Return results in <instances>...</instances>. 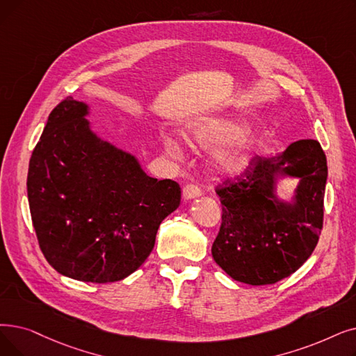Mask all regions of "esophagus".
<instances>
[{
  "label": "esophagus",
  "instance_id": "esophagus-1",
  "mask_svg": "<svg viewBox=\"0 0 356 356\" xmlns=\"http://www.w3.org/2000/svg\"><path fill=\"white\" fill-rule=\"evenodd\" d=\"M200 195H202V189H200L197 184L189 183L183 188V197L184 199H193V197H197Z\"/></svg>",
  "mask_w": 356,
  "mask_h": 356
}]
</instances>
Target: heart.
<instances>
[{"label": "heart", "mask_w": 356, "mask_h": 356, "mask_svg": "<svg viewBox=\"0 0 356 356\" xmlns=\"http://www.w3.org/2000/svg\"><path fill=\"white\" fill-rule=\"evenodd\" d=\"M243 128L240 123L225 118H202L192 123L188 138L189 141L202 148H213L230 143L216 152L215 161L225 172L240 170L252 149V143L247 136L241 135ZM165 149L172 154L179 152L180 145L173 138L167 136L164 140Z\"/></svg>", "instance_id": "obj_1"}]
</instances>
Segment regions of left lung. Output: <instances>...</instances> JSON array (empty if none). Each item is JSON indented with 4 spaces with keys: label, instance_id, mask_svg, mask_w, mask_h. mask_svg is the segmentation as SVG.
<instances>
[{
    "label": "left lung",
    "instance_id": "1",
    "mask_svg": "<svg viewBox=\"0 0 356 356\" xmlns=\"http://www.w3.org/2000/svg\"><path fill=\"white\" fill-rule=\"evenodd\" d=\"M277 174L300 177L296 204H275ZM327 161L314 140L291 144L277 159L254 156L240 177L216 186L221 227L212 257L233 280L269 285L300 269L312 256L323 229Z\"/></svg>",
    "mask_w": 356,
    "mask_h": 356
}]
</instances>
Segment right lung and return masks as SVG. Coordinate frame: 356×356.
<instances>
[{"mask_svg":"<svg viewBox=\"0 0 356 356\" xmlns=\"http://www.w3.org/2000/svg\"><path fill=\"white\" fill-rule=\"evenodd\" d=\"M86 115L87 104L72 97L51 112L29 163L30 215L56 272L116 282L149 256L181 191L177 181L147 176L131 154L100 141Z\"/></svg>","mask_w":356,"mask_h":356,"instance_id":"obj_1","label":"right lung"}]
</instances>
